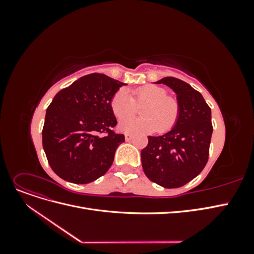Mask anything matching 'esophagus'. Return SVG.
<instances>
[{
    "mask_svg": "<svg viewBox=\"0 0 254 254\" xmlns=\"http://www.w3.org/2000/svg\"><path fill=\"white\" fill-rule=\"evenodd\" d=\"M133 137V134L132 133H126L125 134V139H126V141H130Z\"/></svg>",
    "mask_w": 254,
    "mask_h": 254,
    "instance_id": "obj_1",
    "label": "esophagus"
}]
</instances>
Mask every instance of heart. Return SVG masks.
I'll use <instances>...</instances> for the list:
<instances>
[{"mask_svg": "<svg viewBox=\"0 0 254 254\" xmlns=\"http://www.w3.org/2000/svg\"><path fill=\"white\" fill-rule=\"evenodd\" d=\"M133 97L126 89H120L111 98L110 106L117 118L121 119L136 111V105H144L141 118L122 119L119 128L126 132H152L157 130L164 133L177 124L180 115V103L177 98L167 95V90L148 84L132 92Z\"/></svg>", "mask_w": 254, "mask_h": 254, "instance_id": "b5f03b06", "label": "heart"}]
</instances>
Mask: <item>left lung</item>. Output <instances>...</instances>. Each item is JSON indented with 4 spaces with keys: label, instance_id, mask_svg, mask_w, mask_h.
Wrapping results in <instances>:
<instances>
[{
    "label": "left lung",
    "instance_id": "1",
    "mask_svg": "<svg viewBox=\"0 0 254 254\" xmlns=\"http://www.w3.org/2000/svg\"><path fill=\"white\" fill-rule=\"evenodd\" d=\"M157 83L175 91L180 115L171 131L148 136V145L141 151L142 166L152 182L176 189L193 180L207 163L213 132L211 108L198 91L178 78L164 77Z\"/></svg>",
    "mask_w": 254,
    "mask_h": 254
}]
</instances>
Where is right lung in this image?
<instances>
[{
    "instance_id": "1",
    "label": "right lung",
    "mask_w": 254,
    "mask_h": 254,
    "mask_svg": "<svg viewBox=\"0 0 254 254\" xmlns=\"http://www.w3.org/2000/svg\"><path fill=\"white\" fill-rule=\"evenodd\" d=\"M105 74L80 77L54 97L42 129L49 164L65 181L86 184L109 170L125 135L112 128L118 122L111 98L122 86Z\"/></svg>"
}]
</instances>
